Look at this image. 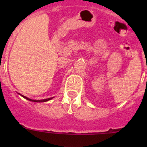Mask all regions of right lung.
Listing matches in <instances>:
<instances>
[{
	"mask_svg": "<svg viewBox=\"0 0 147 147\" xmlns=\"http://www.w3.org/2000/svg\"><path fill=\"white\" fill-rule=\"evenodd\" d=\"M19 94H20V93H19ZM20 96H23L24 98H26V99L28 100V101H31V102H48V101H49V100L52 99V98H53V97H52V98H45V99H42V100H33V99H31V98H27L26 96H23V95H21V94H20Z\"/></svg>",
	"mask_w": 147,
	"mask_h": 147,
	"instance_id": "right-lung-1",
	"label": "right lung"
}]
</instances>
